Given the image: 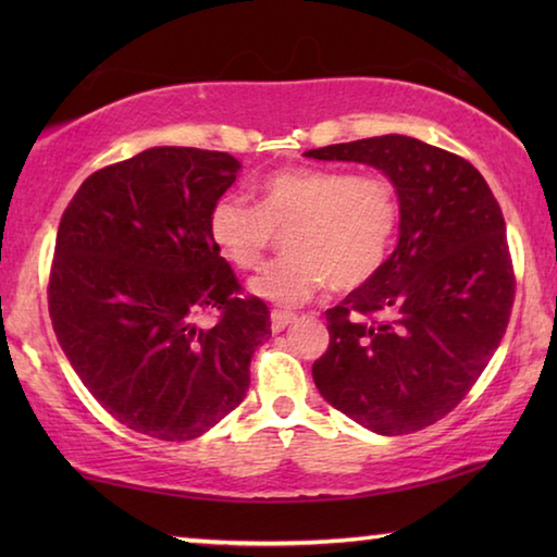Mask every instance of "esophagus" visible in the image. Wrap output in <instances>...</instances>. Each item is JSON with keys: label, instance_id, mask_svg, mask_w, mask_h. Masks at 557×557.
Listing matches in <instances>:
<instances>
[{"label": "esophagus", "instance_id": "esophagus-1", "mask_svg": "<svg viewBox=\"0 0 557 557\" xmlns=\"http://www.w3.org/2000/svg\"><path fill=\"white\" fill-rule=\"evenodd\" d=\"M297 319V314H292V312H280V309H275V312L270 314V329L275 334H280V332H285V329L295 322Z\"/></svg>", "mask_w": 557, "mask_h": 557}]
</instances>
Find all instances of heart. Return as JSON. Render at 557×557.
Returning <instances> with one entry per match:
<instances>
[{
  "instance_id": "1",
  "label": "heart",
  "mask_w": 557,
  "mask_h": 557,
  "mask_svg": "<svg viewBox=\"0 0 557 557\" xmlns=\"http://www.w3.org/2000/svg\"><path fill=\"white\" fill-rule=\"evenodd\" d=\"M256 196V206L221 196L211 206L209 235L240 272L260 270L285 235L287 258L250 285L282 307L305 305L326 282L334 292L363 287L383 270L400 228L398 186L379 172L280 169L262 178Z\"/></svg>"
}]
</instances>
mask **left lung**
Listing matches in <instances>:
<instances>
[{
	"instance_id": "left-lung-1",
	"label": "left lung",
	"mask_w": 557,
	"mask_h": 557,
	"mask_svg": "<svg viewBox=\"0 0 557 557\" xmlns=\"http://www.w3.org/2000/svg\"><path fill=\"white\" fill-rule=\"evenodd\" d=\"M305 154L371 164L400 196L398 248L371 282L326 309L317 388L379 435L435 425L465 400L511 317L516 275L502 206L465 157L414 137Z\"/></svg>"
}]
</instances>
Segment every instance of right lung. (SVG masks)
I'll list each match as a JSON object with an SVG mask.
<instances>
[{
    "label": "right lung",
    "instance_id": "right-lung-1",
    "mask_svg": "<svg viewBox=\"0 0 557 557\" xmlns=\"http://www.w3.org/2000/svg\"><path fill=\"white\" fill-rule=\"evenodd\" d=\"M228 152L152 147L90 174L65 206L49 314L73 371L106 412L164 442L238 408L270 309L243 295L209 235L240 172ZM211 313V327L195 324Z\"/></svg>",
    "mask_w": 557,
    "mask_h": 557
}]
</instances>
